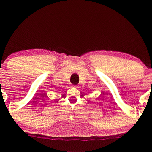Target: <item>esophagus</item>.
I'll return each mask as SVG.
<instances>
[{
  "instance_id": "obj_1",
  "label": "esophagus",
  "mask_w": 152,
  "mask_h": 152,
  "mask_svg": "<svg viewBox=\"0 0 152 152\" xmlns=\"http://www.w3.org/2000/svg\"><path fill=\"white\" fill-rule=\"evenodd\" d=\"M73 88H77V86H73Z\"/></svg>"
}]
</instances>
